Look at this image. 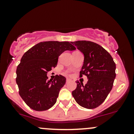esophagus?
Returning <instances> with one entry per match:
<instances>
[{
	"label": "esophagus",
	"mask_w": 134,
	"mask_h": 134,
	"mask_svg": "<svg viewBox=\"0 0 134 134\" xmlns=\"http://www.w3.org/2000/svg\"><path fill=\"white\" fill-rule=\"evenodd\" d=\"M70 81H71V80H70L69 78H67V80H66V83H68V82H69Z\"/></svg>",
	"instance_id": "obj_1"
}]
</instances>
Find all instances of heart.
<instances>
[{
  "label": "heart",
  "instance_id": "b5f03b06",
  "mask_svg": "<svg viewBox=\"0 0 134 134\" xmlns=\"http://www.w3.org/2000/svg\"><path fill=\"white\" fill-rule=\"evenodd\" d=\"M68 73V72H67V71H65V74H67Z\"/></svg>",
  "mask_w": 134,
  "mask_h": 134
}]
</instances>
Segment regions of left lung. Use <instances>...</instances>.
Segmentation results:
<instances>
[{"label": "left lung", "instance_id": "left-lung-1", "mask_svg": "<svg viewBox=\"0 0 134 134\" xmlns=\"http://www.w3.org/2000/svg\"><path fill=\"white\" fill-rule=\"evenodd\" d=\"M84 55L80 77L86 75L87 83L76 81L72 92L76 102L82 107L94 109L106 100L113 87L116 65L109 53L98 44L90 41L71 42Z\"/></svg>", "mask_w": 134, "mask_h": 134}]
</instances>
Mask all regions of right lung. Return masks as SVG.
<instances>
[{
  "mask_svg": "<svg viewBox=\"0 0 134 134\" xmlns=\"http://www.w3.org/2000/svg\"><path fill=\"white\" fill-rule=\"evenodd\" d=\"M75 49L68 41H44L24 54L16 71V82L20 96L31 109L41 111L55 104L66 78L59 75L48 80L47 73L56 67L61 54Z\"/></svg>",
  "mask_w": 134,
  "mask_h": 134,
  "instance_id": "right-lung-1",
  "label": "right lung"
}]
</instances>
